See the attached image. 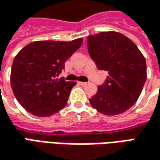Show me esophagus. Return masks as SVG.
I'll list each match as a JSON object with an SVG mask.
<instances>
[{"instance_id":"34e87169","label":"esophagus","mask_w":160,"mask_h":160,"mask_svg":"<svg viewBox=\"0 0 160 160\" xmlns=\"http://www.w3.org/2000/svg\"><path fill=\"white\" fill-rule=\"evenodd\" d=\"M79 83V85H80V86H85V85H87V82H83V81H80V82H78Z\"/></svg>"}]
</instances>
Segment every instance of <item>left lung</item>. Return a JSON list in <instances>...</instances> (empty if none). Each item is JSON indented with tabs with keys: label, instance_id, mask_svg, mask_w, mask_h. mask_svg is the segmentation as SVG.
<instances>
[{
	"label": "left lung",
	"instance_id": "left-lung-1",
	"mask_svg": "<svg viewBox=\"0 0 160 160\" xmlns=\"http://www.w3.org/2000/svg\"><path fill=\"white\" fill-rule=\"evenodd\" d=\"M88 48L98 69L109 74L89 99L91 106L105 115L128 110L138 100L146 80L145 57L129 38L113 31L88 36Z\"/></svg>",
	"mask_w": 160,
	"mask_h": 160
}]
</instances>
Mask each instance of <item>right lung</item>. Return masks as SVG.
<instances>
[{
  "label": "right lung",
  "instance_id": "1",
  "mask_svg": "<svg viewBox=\"0 0 160 160\" xmlns=\"http://www.w3.org/2000/svg\"><path fill=\"white\" fill-rule=\"evenodd\" d=\"M82 42L80 38L72 41H34L18 53L11 69V88L27 111L48 117L66 106L76 82L57 77Z\"/></svg>",
  "mask_w": 160,
  "mask_h": 160
}]
</instances>
